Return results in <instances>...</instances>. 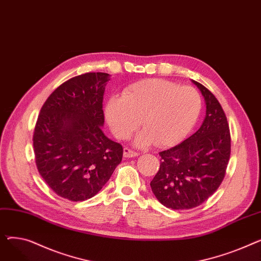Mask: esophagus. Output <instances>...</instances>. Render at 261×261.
I'll list each match as a JSON object with an SVG mask.
<instances>
[{"label":"esophagus","mask_w":261,"mask_h":261,"mask_svg":"<svg viewBox=\"0 0 261 261\" xmlns=\"http://www.w3.org/2000/svg\"><path fill=\"white\" fill-rule=\"evenodd\" d=\"M138 155H139V153L133 151V150H131L130 148H128V147L123 148V156H125V158L129 159V158H135V156H138Z\"/></svg>","instance_id":"obj_1"}]
</instances>
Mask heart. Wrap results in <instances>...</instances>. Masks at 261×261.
I'll use <instances>...</instances> for the list:
<instances>
[{"mask_svg": "<svg viewBox=\"0 0 261 261\" xmlns=\"http://www.w3.org/2000/svg\"><path fill=\"white\" fill-rule=\"evenodd\" d=\"M202 109L199 92L172 81L147 79L126 88L121 97H111L106 117L113 134L126 140L141 125L139 146L170 147L181 143L195 127Z\"/></svg>", "mask_w": 261, "mask_h": 261, "instance_id": "1", "label": "heart"}]
</instances>
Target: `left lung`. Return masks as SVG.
I'll return each instance as SVG.
<instances>
[{
  "mask_svg": "<svg viewBox=\"0 0 261 261\" xmlns=\"http://www.w3.org/2000/svg\"><path fill=\"white\" fill-rule=\"evenodd\" d=\"M206 103L200 129L160 152L161 165L150 182L156 199L171 210H190L206 201L222 183L230 155L226 115L215 95L193 80Z\"/></svg>",
  "mask_w": 261,
  "mask_h": 261,
  "instance_id": "obj_1",
  "label": "left lung"
}]
</instances>
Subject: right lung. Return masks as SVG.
<instances>
[{
	"label": "right lung",
	"instance_id": "right-lung-1",
	"mask_svg": "<svg viewBox=\"0 0 261 261\" xmlns=\"http://www.w3.org/2000/svg\"><path fill=\"white\" fill-rule=\"evenodd\" d=\"M107 73L68 79L41 108L33 135L36 165L45 183L70 201L94 197L122 159V146L103 134Z\"/></svg>",
	"mask_w": 261,
	"mask_h": 261
}]
</instances>
